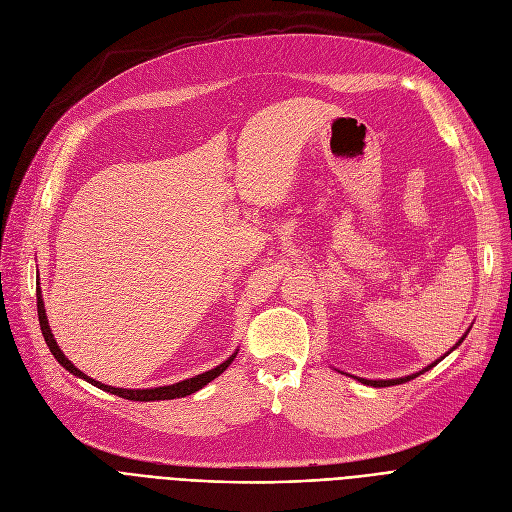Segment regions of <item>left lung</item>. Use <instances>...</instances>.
<instances>
[{
  "mask_svg": "<svg viewBox=\"0 0 512 512\" xmlns=\"http://www.w3.org/2000/svg\"><path fill=\"white\" fill-rule=\"evenodd\" d=\"M465 340V336L459 340V344ZM456 344V346H459ZM440 361V359H438ZM438 361L436 363H432L429 367H425L423 371H427V369H432L434 365H438ZM423 371H419V373H423ZM417 373V375H419ZM417 375H407V378H398V380H361V378H357L359 382H363V384H367V386H373V388H386V386H394V384H405V382H409V380H413V378H417Z\"/></svg>",
  "mask_w": 512,
  "mask_h": 512,
  "instance_id": "left-lung-1",
  "label": "left lung"
}]
</instances>
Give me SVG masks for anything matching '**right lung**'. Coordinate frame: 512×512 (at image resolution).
I'll list each match as a JSON object with an SVG mask.
<instances>
[{
	"instance_id": "add662e5",
	"label": "right lung",
	"mask_w": 512,
	"mask_h": 512,
	"mask_svg": "<svg viewBox=\"0 0 512 512\" xmlns=\"http://www.w3.org/2000/svg\"><path fill=\"white\" fill-rule=\"evenodd\" d=\"M37 313H39V326H41V332H43V338L49 346L51 355L56 357L60 361L62 367H66L70 373L78 375V378L87 380L89 384L110 392V394H116V396H122V398H128V400H141V402H147V400H172V398H182V396H188L193 394L197 390H201L203 386H207L211 380L218 378V375L222 371H226V367L232 363V359L236 355H232L228 361H224L222 365H218L215 369H209L201 375H195V378L191 380H184V382H178V384H172V386H161V388H149V390H124V388H112V386H105L101 382H95L93 378H89V375H85L80 369H76L68 359L66 355L60 351V346L56 344V340H53V334L49 330V324H47V317H45V307H43V299H41V290H37Z\"/></svg>"
}]
</instances>
